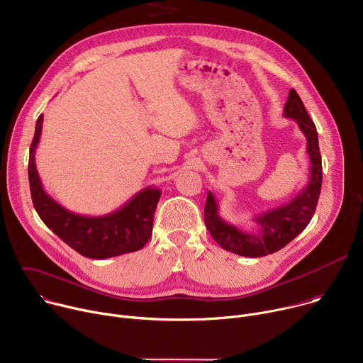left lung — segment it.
Wrapping results in <instances>:
<instances>
[{
  "instance_id": "8db88e82",
  "label": "left lung",
  "mask_w": 363,
  "mask_h": 363,
  "mask_svg": "<svg viewBox=\"0 0 363 363\" xmlns=\"http://www.w3.org/2000/svg\"><path fill=\"white\" fill-rule=\"evenodd\" d=\"M286 118L298 125L307 139L310 157V178L307 185L287 203L279 208L257 216V233H244L235 225L224 221L218 214V203L208 191L203 220L213 238L227 251L244 257H264L286 247L294 240L312 220L322 189V157L319 150L318 130L310 119L303 101L294 89L290 90L284 105Z\"/></svg>"
}]
</instances>
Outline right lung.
<instances>
[{"instance_id": "1", "label": "right lung", "mask_w": 363, "mask_h": 363, "mask_svg": "<svg viewBox=\"0 0 363 363\" xmlns=\"http://www.w3.org/2000/svg\"><path fill=\"white\" fill-rule=\"evenodd\" d=\"M41 129L43 115L35 123L28 158L31 198L41 221L79 254L96 260L140 250L152 235L153 214L161 198V189L147 186L119 210L101 217H86L67 211L43 189L35 168V147Z\"/></svg>"}]
</instances>
